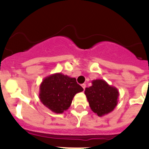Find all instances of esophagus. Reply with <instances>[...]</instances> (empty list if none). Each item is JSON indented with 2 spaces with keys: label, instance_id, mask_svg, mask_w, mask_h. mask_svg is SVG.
<instances>
[{
  "label": "esophagus",
  "instance_id": "1",
  "mask_svg": "<svg viewBox=\"0 0 149 149\" xmlns=\"http://www.w3.org/2000/svg\"><path fill=\"white\" fill-rule=\"evenodd\" d=\"M81 86H82V87H83V89H85V88H86V84H82V85H81Z\"/></svg>",
  "mask_w": 149,
  "mask_h": 149
}]
</instances>
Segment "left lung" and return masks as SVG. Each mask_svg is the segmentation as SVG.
Segmentation results:
<instances>
[{
  "instance_id": "1",
  "label": "left lung",
  "mask_w": 149,
  "mask_h": 149,
  "mask_svg": "<svg viewBox=\"0 0 149 149\" xmlns=\"http://www.w3.org/2000/svg\"><path fill=\"white\" fill-rule=\"evenodd\" d=\"M92 84L84 92L91 110L98 116L110 113L118 104L119 93L117 88L102 79L93 80Z\"/></svg>"
}]
</instances>
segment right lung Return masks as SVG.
<instances>
[{"mask_svg":"<svg viewBox=\"0 0 149 149\" xmlns=\"http://www.w3.org/2000/svg\"><path fill=\"white\" fill-rule=\"evenodd\" d=\"M84 90L74 77L55 73L46 77L39 86L41 102L55 113H63L71 106L77 93Z\"/></svg>","mask_w":149,"mask_h":149,"instance_id":"1","label":"right lung"}]
</instances>
